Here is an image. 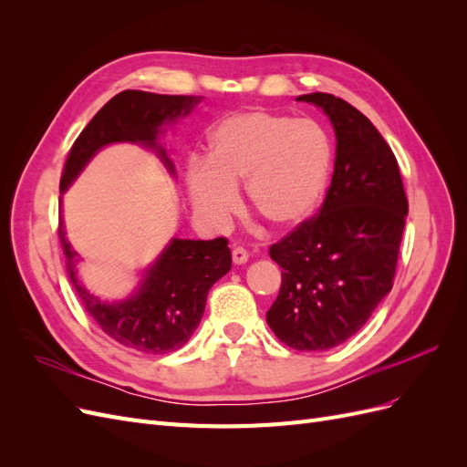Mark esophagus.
Returning a JSON list of instances; mask_svg holds the SVG:
<instances>
[{
    "label": "esophagus",
    "instance_id": "34e87169",
    "mask_svg": "<svg viewBox=\"0 0 467 467\" xmlns=\"http://www.w3.org/2000/svg\"><path fill=\"white\" fill-rule=\"evenodd\" d=\"M232 259H234L235 265H244V263H247V259H249V253H247V249H244V247H234Z\"/></svg>",
    "mask_w": 467,
    "mask_h": 467
}]
</instances>
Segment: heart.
Instances as JSON below:
<instances>
[{
	"label": "heart",
	"mask_w": 467,
	"mask_h": 467,
	"mask_svg": "<svg viewBox=\"0 0 467 467\" xmlns=\"http://www.w3.org/2000/svg\"><path fill=\"white\" fill-rule=\"evenodd\" d=\"M333 165L331 136L316 120L245 110L216 124L208 160L187 163V189L196 214L220 225L237 208V185L245 182L259 216L276 230H294L321 208Z\"/></svg>",
	"instance_id": "obj_1"
}]
</instances>
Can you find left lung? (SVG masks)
Segmentation results:
<instances>
[{"mask_svg":"<svg viewBox=\"0 0 467 467\" xmlns=\"http://www.w3.org/2000/svg\"><path fill=\"white\" fill-rule=\"evenodd\" d=\"M298 101L331 119L335 171L317 214L268 249L282 285L266 323L296 350H329L358 333L391 290L409 202L398 160L358 109L329 93Z\"/></svg>","mask_w":467,"mask_h":467,"instance_id":"obj_1","label":"left lung"}]
</instances>
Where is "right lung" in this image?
I'll return each mask as SVG.
<instances>
[{
  "label": "right lung",
  "instance_id": "obj_1",
  "mask_svg": "<svg viewBox=\"0 0 467 467\" xmlns=\"http://www.w3.org/2000/svg\"><path fill=\"white\" fill-rule=\"evenodd\" d=\"M199 103L201 97L196 95H158L136 89L115 95L69 148L60 191H66L97 150L110 142H140L158 148L155 138L161 124L189 115ZM160 155L173 171L161 148ZM58 237L66 255L67 276L86 312L117 343L150 355L177 350L189 341L202 319L208 290L232 268V251L225 237L210 242L173 239L160 261L150 268L136 296L120 304H103L78 282V253L67 244L62 220Z\"/></svg>",
  "mask_w": 467,
  "mask_h": 467
}]
</instances>
